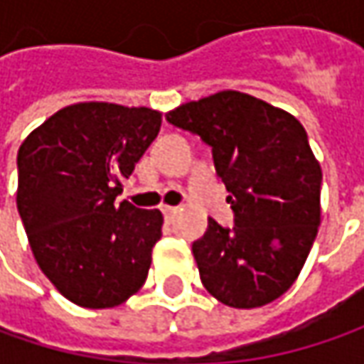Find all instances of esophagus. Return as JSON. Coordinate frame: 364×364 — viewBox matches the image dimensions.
<instances>
[{
    "label": "esophagus",
    "instance_id": "obj_1",
    "mask_svg": "<svg viewBox=\"0 0 364 364\" xmlns=\"http://www.w3.org/2000/svg\"><path fill=\"white\" fill-rule=\"evenodd\" d=\"M160 210L164 213V217L166 218H172L176 213H178V206H166V204H164Z\"/></svg>",
    "mask_w": 364,
    "mask_h": 364
}]
</instances>
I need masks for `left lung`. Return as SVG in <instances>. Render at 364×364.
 I'll return each mask as SVG.
<instances>
[{"label": "left lung", "instance_id": "1", "mask_svg": "<svg viewBox=\"0 0 364 364\" xmlns=\"http://www.w3.org/2000/svg\"><path fill=\"white\" fill-rule=\"evenodd\" d=\"M168 123L213 149L235 227L208 218L192 243L203 286L231 308H259L296 282L320 225L322 170L294 115L239 91L180 105Z\"/></svg>", "mask_w": 364, "mask_h": 364}]
</instances>
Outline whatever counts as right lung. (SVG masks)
Here are the masks:
<instances>
[{
  "instance_id": "add662e5",
  "label": "right lung",
  "mask_w": 364,
  "mask_h": 364,
  "mask_svg": "<svg viewBox=\"0 0 364 364\" xmlns=\"http://www.w3.org/2000/svg\"><path fill=\"white\" fill-rule=\"evenodd\" d=\"M160 125L147 107L77 103L20 146L18 213L32 253L82 308L119 306L146 284L164 217L115 198Z\"/></svg>"
}]
</instances>
